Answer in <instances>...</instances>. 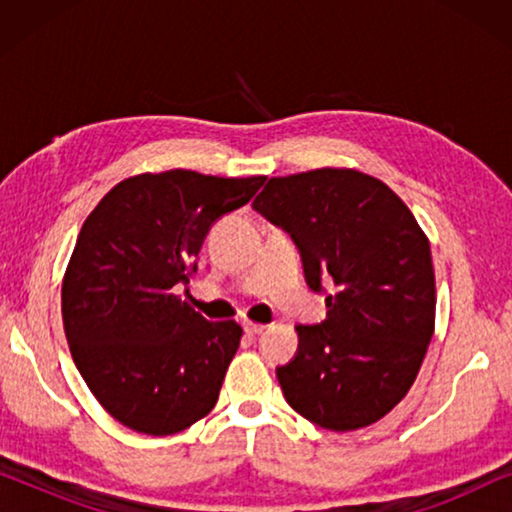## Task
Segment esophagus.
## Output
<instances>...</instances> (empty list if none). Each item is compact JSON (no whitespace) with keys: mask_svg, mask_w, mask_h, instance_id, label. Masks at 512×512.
<instances>
[{"mask_svg":"<svg viewBox=\"0 0 512 512\" xmlns=\"http://www.w3.org/2000/svg\"><path fill=\"white\" fill-rule=\"evenodd\" d=\"M242 328L247 335H258L265 331L263 324H256V321H251V319H242Z\"/></svg>","mask_w":512,"mask_h":512,"instance_id":"obj_1","label":"esophagus"}]
</instances>
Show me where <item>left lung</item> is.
Here are the masks:
<instances>
[{
	"instance_id": "obj_1",
	"label": "left lung",
	"mask_w": 512,
	"mask_h": 512,
	"mask_svg": "<svg viewBox=\"0 0 512 512\" xmlns=\"http://www.w3.org/2000/svg\"><path fill=\"white\" fill-rule=\"evenodd\" d=\"M254 209L293 237L312 291L324 279L335 289L326 319L296 326L298 354L277 368L286 403L328 431L380 422L436 328L429 237L384 181L349 167L272 177Z\"/></svg>"
}]
</instances>
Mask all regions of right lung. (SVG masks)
I'll return each mask as SVG.
<instances>
[{"label": "right lung", "instance_id": "obj_1", "mask_svg": "<svg viewBox=\"0 0 512 512\" xmlns=\"http://www.w3.org/2000/svg\"><path fill=\"white\" fill-rule=\"evenodd\" d=\"M265 177L144 172L116 184L83 223L62 277V324L88 389L116 422L172 436L212 412L240 347L237 321H207L188 284L207 230Z\"/></svg>", "mask_w": 512, "mask_h": 512}]
</instances>
